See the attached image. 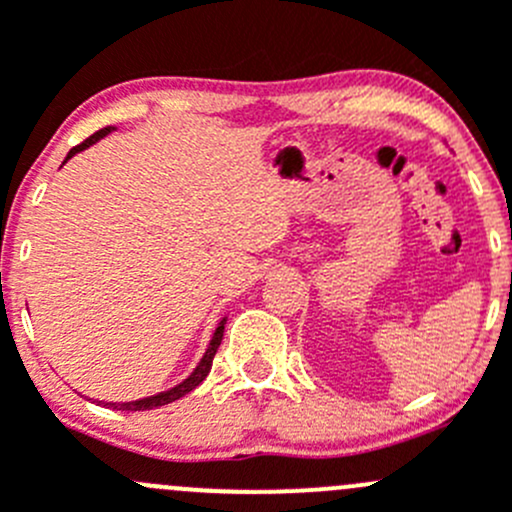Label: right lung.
<instances>
[{
    "instance_id": "1",
    "label": "right lung",
    "mask_w": 512,
    "mask_h": 512,
    "mask_svg": "<svg viewBox=\"0 0 512 512\" xmlns=\"http://www.w3.org/2000/svg\"><path fill=\"white\" fill-rule=\"evenodd\" d=\"M113 131H116V126H106V128H101V131H96L94 136H91V138H86V141L81 143V146L71 148V151H69V156H66V160H69V158H74L76 153L86 151V148H91V146H94V143L101 141V138H106L108 133H113ZM66 160H64V163H66ZM225 322H227V317H223V319H220V322H218V327H215V332H213V339H210L208 349H205L203 359L198 361V366H195V369H193V374H190L188 379H183V381H180V384H175L173 389H168V391H160V394H153V396H146V399H136V401H121V404H113V401H108V404H106L108 409H116V411H148V409H158V406L173 404V401H178L180 396H185V394H188V391H193L195 386H198L200 381H203L205 376L210 374V366H213V356H215V352H218L220 342H223Z\"/></svg>"
}]
</instances>
